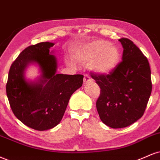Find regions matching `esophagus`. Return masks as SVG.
Instances as JSON below:
<instances>
[{"mask_svg":"<svg viewBox=\"0 0 160 160\" xmlns=\"http://www.w3.org/2000/svg\"><path fill=\"white\" fill-rule=\"evenodd\" d=\"M91 81V78L89 77L88 74H85L84 75V78H83V82L86 83V82H88Z\"/></svg>","mask_w":160,"mask_h":160,"instance_id":"1","label":"esophagus"}]
</instances>
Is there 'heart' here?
<instances>
[{"label": "heart", "mask_w": 160, "mask_h": 160, "mask_svg": "<svg viewBox=\"0 0 160 160\" xmlns=\"http://www.w3.org/2000/svg\"><path fill=\"white\" fill-rule=\"evenodd\" d=\"M73 58L82 64H91L95 72L107 74L114 69L120 59L118 47L103 40H95L73 48ZM71 65H75L73 59H68Z\"/></svg>", "instance_id": "obj_1"}]
</instances>
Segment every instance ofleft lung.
<instances>
[{"instance_id":"left-lung-1","label":"left lung","mask_w":160,"mask_h":160,"mask_svg":"<svg viewBox=\"0 0 160 160\" xmlns=\"http://www.w3.org/2000/svg\"><path fill=\"white\" fill-rule=\"evenodd\" d=\"M118 41L124 48L122 61L109 74L91 73L101 88L96 102L100 118L112 128H126L141 118L152 91L147 57L131 40Z\"/></svg>"}]
</instances>
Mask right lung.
<instances>
[{"label": "right lung", "instance_id": "add662e5", "mask_svg": "<svg viewBox=\"0 0 160 160\" xmlns=\"http://www.w3.org/2000/svg\"><path fill=\"white\" fill-rule=\"evenodd\" d=\"M51 42H40L26 48L13 62L7 80V95L17 118L29 128L46 130L60 122L71 96L81 87L82 74H57V59L50 52ZM30 63H37L42 76L36 82L24 78Z\"/></svg>", "mask_w": 160, "mask_h": 160}]
</instances>
